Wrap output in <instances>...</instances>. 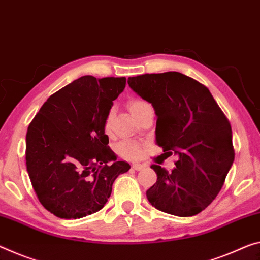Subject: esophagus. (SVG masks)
<instances>
[{
	"instance_id": "1",
	"label": "esophagus",
	"mask_w": 260,
	"mask_h": 260,
	"mask_svg": "<svg viewBox=\"0 0 260 260\" xmlns=\"http://www.w3.org/2000/svg\"><path fill=\"white\" fill-rule=\"evenodd\" d=\"M132 168H133V169H134V170H137V171H140V170H142V169H143V168H145V167H143V166H142V164H140V163H134V164H133V166H132Z\"/></svg>"
}]
</instances>
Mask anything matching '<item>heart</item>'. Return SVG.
Here are the masks:
<instances>
[{"label":"heart","mask_w":260,"mask_h":260,"mask_svg":"<svg viewBox=\"0 0 260 260\" xmlns=\"http://www.w3.org/2000/svg\"><path fill=\"white\" fill-rule=\"evenodd\" d=\"M148 104L146 102H143L141 100H131L128 102V109L131 111V113L133 114V117H135L140 111H141L145 106ZM111 128V113L108 115L105 120V131L109 132ZM115 150L119 155L123 158H128V159H134L138 158L140 155H141V146L139 145L138 142L135 141H131V140H122L115 146Z\"/></svg>","instance_id":"b5f03b06"}]
</instances>
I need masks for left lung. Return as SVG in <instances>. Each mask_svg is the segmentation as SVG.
Masks as SVG:
<instances>
[{"label":"left lung","instance_id":"left-lung-1","mask_svg":"<svg viewBox=\"0 0 260 260\" xmlns=\"http://www.w3.org/2000/svg\"><path fill=\"white\" fill-rule=\"evenodd\" d=\"M157 115L156 143L176 155L171 172L152 164L157 180L146 192L156 209L193 216L212 204L233 166L232 126L204 84L178 72L128 77Z\"/></svg>","mask_w":260,"mask_h":260}]
</instances>
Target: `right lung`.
Masks as SVG:
<instances>
[{"label":"right lung","mask_w":260,"mask_h":260,"mask_svg":"<svg viewBox=\"0 0 260 260\" xmlns=\"http://www.w3.org/2000/svg\"><path fill=\"white\" fill-rule=\"evenodd\" d=\"M125 85V77L82 76L53 93L28 125V177L40 204L60 219L101 211L115 178L131 169L117 160L105 134L112 102Z\"/></svg>","instance_id":"1"}]
</instances>
